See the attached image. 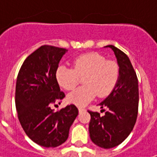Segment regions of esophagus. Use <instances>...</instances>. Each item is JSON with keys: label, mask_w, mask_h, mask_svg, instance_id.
Returning <instances> with one entry per match:
<instances>
[{"label": "esophagus", "mask_w": 157, "mask_h": 157, "mask_svg": "<svg viewBox=\"0 0 157 157\" xmlns=\"http://www.w3.org/2000/svg\"><path fill=\"white\" fill-rule=\"evenodd\" d=\"M85 110H86V109H85L84 107H82V106H79V107H78V111H79V113H82V112H84Z\"/></svg>", "instance_id": "obj_1"}]
</instances>
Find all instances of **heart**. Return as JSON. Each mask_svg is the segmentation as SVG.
Here are the masks:
<instances>
[{
	"mask_svg": "<svg viewBox=\"0 0 157 157\" xmlns=\"http://www.w3.org/2000/svg\"><path fill=\"white\" fill-rule=\"evenodd\" d=\"M82 77H85V86L77 88L67 97L69 102L78 106L86 105L97 94L104 98L111 94L119 80L120 67L116 62L92 52L76 57L73 67L60 65L56 71L58 84L67 91L73 90Z\"/></svg>",
	"mask_w": 157,
	"mask_h": 157,
	"instance_id": "b5f03b06",
	"label": "heart"
}]
</instances>
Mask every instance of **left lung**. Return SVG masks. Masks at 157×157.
Listing matches in <instances>:
<instances>
[{"label": "left lung", "instance_id": "obj_1", "mask_svg": "<svg viewBox=\"0 0 157 157\" xmlns=\"http://www.w3.org/2000/svg\"><path fill=\"white\" fill-rule=\"evenodd\" d=\"M105 47L111 48L116 56L120 77L113 91L100 104L105 114L101 116L98 112L88 110L91 115L89 133L94 144L102 148H111L123 142L135 127L139 89L136 71L128 57L113 45Z\"/></svg>", "mask_w": 157, "mask_h": 157}]
</instances>
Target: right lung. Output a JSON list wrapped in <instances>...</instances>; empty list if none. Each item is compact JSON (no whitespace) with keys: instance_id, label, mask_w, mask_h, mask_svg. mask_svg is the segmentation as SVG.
I'll use <instances>...</instances> for the list:
<instances>
[{"instance_id":"add662e5","label":"right lung","mask_w":157,"mask_h":157,"mask_svg":"<svg viewBox=\"0 0 157 157\" xmlns=\"http://www.w3.org/2000/svg\"><path fill=\"white\" fill-rule=\"evenodd\" d=\"M66 49L43 45L21 64L15 86V107L21 128L34 142L56 148L69 136L78 110L73 104L54 111L65 94L56 78L58 63Z\"/></svg>"}]
</instances>
